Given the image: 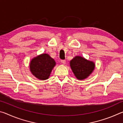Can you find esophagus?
<instances>
[{
    "label": "esophagus",
    "mask_w": 123,
    "mask_h": 123,
    "mask_svg": "<svg viewBox=\"0 0 123 123\" xmlns=\"http://www.w3.org/2000/svg\"><path fill=\"white\" fill-rule=\"evenodd\" d=\"M61 63L63 64H66V60H61Z\"/></svg>",
    "instance_id": "obj_1"
}]
</instances>
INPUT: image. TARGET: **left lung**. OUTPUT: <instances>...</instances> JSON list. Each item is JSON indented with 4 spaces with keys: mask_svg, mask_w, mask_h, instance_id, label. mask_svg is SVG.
Listing matches in <instances>:
<instances>
[{
    "mask_svg": "<svg viewBox=\"0 0 123 123\" xmlns=\"http://www.w3.org/2000/svg\"><path fill=\"white\" fill-rule=\"evenodd\" d=\"M70 65L75 76L79 80H84L90 75L95 67L93 62L81 56H76L70 62Z\"/></svg>",
    "mask_w": 123,
    "mask_h": 123,
    "instance_id": "left-lung-1",
    "label": "left lung"
}]
</instances>
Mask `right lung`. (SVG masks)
Returning <instances> with one entry per match:
<instances>
[{
    "label": "right lung",
    "mask_w": 123,
    "mask_h": 123,
    "mask_svg": "<svg viewBox=\"0 0 123 123\" xmlns=\"http://www.w3.org/2000/svg\"><path fill=\"white\" fill-rule=\"evenodd\" d=\"M56 62L48 54H43L33 59L30 64V71L39 80L49 78Z\"/></svg>",
    "instance_id": "obj_1"
}]
</instances>
